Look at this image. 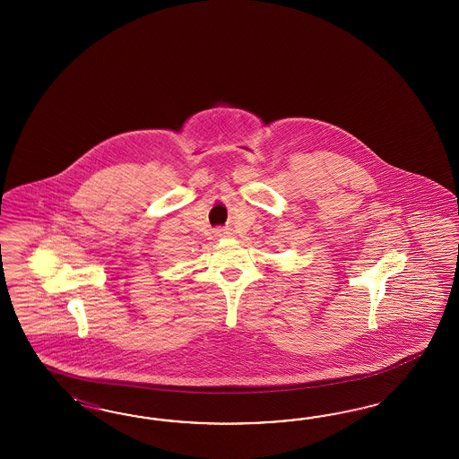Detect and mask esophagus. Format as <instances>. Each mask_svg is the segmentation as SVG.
I'll list each match as a JSON object with an SVG mask.
<instances>
[{
  "label": "esophagus",
  "mask_w": 459,
  "mask_h": 459,
  "mask_svg": "<svg viewBox=\"0 0 459 459\" xmlns=\"http://www.w3.org/2000/svg\"><path fill=\"white\" fill-rule=\"evenodd\" d=\"M215 236L222 238V237L232 236V232H230L229 229H222V227H221V229H217V230H215Z\"/></svg>",
  "instance_id": "1"
}]
</instances>
